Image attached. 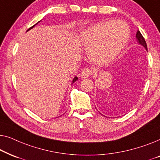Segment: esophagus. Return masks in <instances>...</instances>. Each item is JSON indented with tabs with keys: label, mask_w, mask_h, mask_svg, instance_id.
Segmentation results:
<instances>
[{
	"label": "esophagus",
	"mask_w": 160,
	"mask_h": 160,
	"mask_svg": "<svg viewBox=\"0 0 160 160\" xmlns=\"http://www.w3.org/2000/svg\"><path fill=\"white\" fill-rule=\"evenodd\" d=\"M90 74H91V71L89 68H86L83 69L82 72H81V77L83 78H87L90 76Z\"/></svg>",
	"instance_id": "obj_1"
}]
</instances>
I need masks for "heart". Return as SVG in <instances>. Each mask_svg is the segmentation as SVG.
I'll return each instance as SVG.
<instances>
[{
	"label": "heart",
	"instance_id": "heart-1",
	"mask_svg": "<svg viewBox=\"0 0 160 160\" xmlns=\"http://www.w3.org/2000/svg\"><path fill=\"white\" fill-rule=\"evenodd\" d=\"M130 32L126 24L113 20L96 23L83 30L81 40L88 47V55L95 63L110 64L128 43Z\"/></svg>",
	"mask_w": 160,
	"mask_h": 160
}]
</instances>
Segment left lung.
Wrapping results in <instances>:
<instances>
[{"mask_svg": "<svg viewBox=\"0 0 160 160\" xmlns=\"http://www.w3.org/2000/svg\"><path fill=\"white\" fill-rule=\"evenodd\" d=\"M136 39H137L138 43L140 45H141L142 47H143L144 48H145L146 51H147V45H146V41H145V39L143 38V36H142V34L141 33V32H140L139 30H138V32L136 33Z\"/></svg>", "mask_w": 160, "mask_h": 160, "instance_id": "left-lung-1", "label": "left lung"}]
</instances>
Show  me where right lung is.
<instances>
[{
    "mask_svg": "<svg viewBox=\"0 0 160 160\" xmlns=\"http://www.w3.org/2000/svg\"><path fill=\"white\" fill-rule=\"evenodd\" d=\"M41 22V21H39V22ZM38 22H37V23H36V25H37V24H38ZM35 25H33V26H32V27H31V28H29V29H28V30H27V32L28 31V30H31V29H32V28H33L35 27ZM78 79V78L77 77V76H74V78H73V81H72V83H71V84H73V83H74V82H76V81H77Z\"/></svg>",
    "mask_w": 160,
    "mask_h": 160,
    "instance_id": "obj_1",
    "label": "right lung"
}]
</instances>
